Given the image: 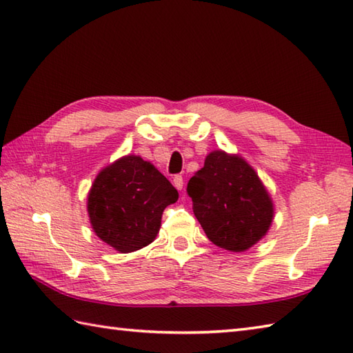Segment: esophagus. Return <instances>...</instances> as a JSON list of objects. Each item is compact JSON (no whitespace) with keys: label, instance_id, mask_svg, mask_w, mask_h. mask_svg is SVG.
I'll use <instances>...</instances> for the list:
<instances>
[{"label":"esophagus","instance_id":"1","mask_svg":"<svg viewBox=\"0 0 353 353\" xmlns=\"http://www.w3.org/2000/svg\"><path fill=\"white\" fill-rule=\"evenodd\" d=\"M172 185H174L177 190H182L183 188V177L182 176L172 177Z\"/></svg>","mask_w":353,"mask_h":353}]
</instances>
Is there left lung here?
<instances>
[{
    "mask_svg": "<svg viewBox=\"0 0 353 353\" xmlns=\"http://www.w3.org/2000/svg\"><path fill=\"white\" fill-rule=\"evenodd\" d=\"M192 211L211 241L230 252H244L267 234L273 201L243 157L221 150L209 153L205 167L186 188Z\"/></svg>",
    "mask_w": 353,
    "mask_h": 353,
    "instance_id": "8db88e82",
    "label": "left lung"
}]
</instances>
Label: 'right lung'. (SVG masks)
Here are the masks:
<instances>
[{
    "instance_id": "add662e5",
    "label": "right lung",
    "mask_w": 353,
    "mask_h": 353,
    "mask_svg": "<svg viewBox=\"0 0 353 353\" xmlns=\"http://www.w3.org/2000/svg\"><path fill=\"white\" fill-rule=\"evenodd\" d=\"M177 199V190L153 163L129 154L99 172L88 214L101 241L130 253L153 243L163 209Z\"/></svg>"
}]
</instances>
